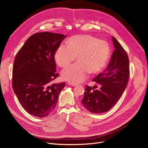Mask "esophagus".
<instances>
[{"label": "esophagus", "mask_w": 148, "mask_h": 148, "mask_svg": "<svg viewBox=\"0 0 148 148\" xmlns=\"http://www.w3.org/2000/svg\"><path fill=\"white\" fill-rule=\"evenodd\" d=\"M69 86H73V87H74L76 86V84H74V83H72V82H69Z\"/></svg>", "instance_id": "esophagus-1"}]
</instances>
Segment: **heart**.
I'll list each match as a JSON object with an SVG mask.
<instances>
[{
	"mask_svg": "<svg viewBox=\"0 0 148 148\" xmlns=\"http://www.w3.org/2000/svg\"><path fill=\"white\" fill-rule=\"evenodd\" d=\"M67 47L61 45L55 51L54 58L60 67L69 66L77 56L78 61L63 70L61 77L72 83L85 80L88 74L101 73L108 64L111 49L106 41L89 34L74 36L67 41Z\"/></svg>",
	"mask_w": 148,
	"mask_h": 148,
	"instance_id": "heart-1",
	"label": "heart"
}]
</instances>
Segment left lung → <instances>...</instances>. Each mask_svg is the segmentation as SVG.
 <instances>
[{"mask_svg": "<svg viewBox=\"0 0 148 148\" xmlns=\"http://www.w3.org/2000/svg\"><path fill=\"white\" fill-rule=\"evenodd\" d=\"M115 47L111 61L103 73L92 79L100 86L99 90L86 86L81 103L94 114L107 112L119 100L125 91L130 77V61L127 53L114 37Z\"/></svg>", "mask_w": 148, "mask_h": 148, "instance_id": "obj_1", "label": "left lung"}]
</instances>
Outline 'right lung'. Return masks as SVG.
Instances as JSON below:
<instances>
[{
    "label": "right lung",
    "instance_id": "obj_1",
    "mask_svg": "<svg viewBox=\"0 0 148 148\" xmlns=\"http://www.w3.org/2000/svg\"><path fill=\"white\" fill-rule=\"evenodd\" d=\"M66 37L48 32L35 33L15 57L12 87L20 103L30 115L42 118L51 114L65 87V82H51L58 76L54 55Z\"/></svg>",
    "mask_w": 148,
    "mask_h": 148
}]
</instances>
